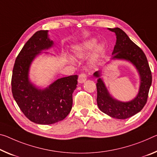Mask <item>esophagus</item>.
<instances>
[{"label": "esophagus", "instance_id": "1", "mask_svg": "<svg viewBox=\"0 0 157 157\" xmlns=\"http://www.w3.org/2000/svg\"><path fill=\"white\" fill-rule=\"evenodd\" d=\"M86 80V75L84 73H82L79 75L78 78V82L79 83H83Z\"/></svg>", "mask_w": 157, "mask_h": 157}]
</instances>
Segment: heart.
I'll return each instance as SVG.
<instances>
[{
    "mask_svg": "<svg viewBox=\"0 0 157 157\" xmlns=\"http://www.w3.org/2000/svg\"><path fill=\"white\" fill-rule=\"evenodd\" d=\"M96 44V40L90 39L87 41L84 42L83 43L75 47L73 49V53L75 56L78 58H83L90 53V52L94 48ZM103 51V46L102 44H98L96 47L93 53V59L94 60H97L101 56L102 52ZM70 61H72L70 59Z\"/></svg>",
    "mask_w": 157,
    "mask_h": 157,
    "instance_id": "heart-1",
    "label": "heart"
}]
</instances>
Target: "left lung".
<instances>
[{
  "label": "left lung",
  "mask_w": 157,
  "mask_h": 157,
  "mask_svg": "<svg viewBox=\"0 0 157 157\" xmlns=\"http://www.w3.org/2000/svg\"><path fill=\"white\" fill-rule=\"evenodd\" d=\"M116 35V44L112 53V60L128 61L135 67L140 78V86L136 96L132 100L123 102L114 98L109 92L103 79L101 71L94 73L97 78V105L100 110L114 119H125L138 113L147 100L151 84V73L145 54L119 28L108 29Z\"/></svg>",
  "instance_id": "8db88e82"
}]
</instances>
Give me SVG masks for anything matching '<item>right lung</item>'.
Instances as JSON below:
<instances>
[{
	"mask_svg": "<svg viewBox=\"0 0 157 157\" xmlns=\"http://www.w3.org/2000/svg\"><path fill=\"white\" fill-rule=\"evenodd\" d=\"M53 46L48 31H37L19 52L12 71V92L17 105L30 121L43 125L66 117L72 109V96L78 84V75L59 78L45 88L31 81L29 71L33 61Z\"/></svg>",
	"mask_w": 157,
	"mask_h": 157,
	"instance_id": "obj_1",
	"label": "right lung"
}]
</instances>
